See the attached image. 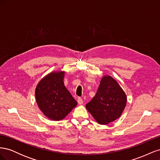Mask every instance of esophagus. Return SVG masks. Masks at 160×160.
Masks as SVG:
<instances>
[{
  "mask_svg": "<svg viewBox=\"0 0 160 160\" xmlns=\"http://www.w3.org/2000/svg\"><path fill=\"white\" fill-rule=\"evenodd\" d=\"M77 102H78V103L79 105H82V104H83V99H82V98H79L78 99H77Z\"/></svg>",
  "mask_w": 160,
  "mask_h": 160,
  "instance_id": "obj_1",
  "label": "esophagus"
}]
</instances>
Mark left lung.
<instances>
[{"label":"left lung","instance_id":"obj_1","mask_svg":"<svg viewBox=\"0 0 160 160\" xmlns=\"http://www.w3.org/2000/svg\"><path fill=\"white\" fill-rule=\"evenodd\" d=\"M126 103V95L117 81L105 75L95 97L85 106L97 122L107 125L120 117Z\"/></svg>","mask_w":160,"mask_h":160}]
</instances>
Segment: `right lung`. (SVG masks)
<instances>
[{"mask_svg":"<svg viewBox=\"0 0 160 160\" xmlns=\"http://www.w3.org/2000/svg\"><path fill=\"white\" fill-rule=\"evenodd\" d=\"M65 71L50 72L38 82L36 101L46 117L53 121L64 119L76 107L77 101L64 85Z\"/></svg>","mask_w":160,"mask_h":160,"instance_id":"obj_1","label":"right lung"}]
</instances>
